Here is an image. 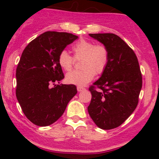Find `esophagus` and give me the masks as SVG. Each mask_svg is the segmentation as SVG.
Wrapping results in <instances>:
<instances>
[{
	"label": "esophagus",
	"mask_w": 159,
	"mask_h": 159,
	"mask_svg": "<svg viewBox=\"0 0 159 159\" xmlns=\"http://www.w3.org/2000/svg\"><path fill=\"white\" fill-rule=\"evenodd\" d=\"M77 90H78V91H84V90H85V89L83 87H81V86H78V87H77Z\"/></svg>",
	"instance_id": "esophagus-1"
}]
</instances>
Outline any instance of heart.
Segmentation results:
<instances>
[{
	"instance_id": "heart-1",
	"label": "heart",
	"mask_w": 159,
	"mask_h": 159,
	"mask_svg": "<svg viewBox=\"0 0 159 159\" xmlns=\"http://www.w3.org/2000/svg\"><path fill=\"white\" fill-rule=\"evenodd\" d=\"M71 50L74 58H81L80 66L82 69L67 74L65 80L68 84L84 85L94 78L95 74L100 75L106 69L109 61V52L103 44H94L93 41L82 39L74 44ZM74 58L66 51H62L57 59L59 66L66 71L71 70Z\"/></svg>"
}]
</instances>
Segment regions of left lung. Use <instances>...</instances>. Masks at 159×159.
<instances>
[{
  "label": "left lung",
  "instance_id": "8db88e82",
  "mask_svg": "<svg viewBox=\"0 0 159 159\" xmlns=\"http://www.w3.org/2000/svg\"><path fill=\"white\" fill-rule=\"evenodd\" d=\"M89 35L108 48L109 61L101 78L89 88L91 100L88 111L98 127L113 129L121 125L137 107L142 87V72L134 51L118 35Z\"/></svg>",
  "mask_w": 159,
  "mask_h": 159
}]
</instances>
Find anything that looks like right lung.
Listing matches in <instances>:
<instances>
[{
  "label": "right lung",
  "instance_id": "add662e5",
  "mask_svg": "<svg viewBox=\"0 0 159 159\" xmlns=\"http://www.w3.org/2000/svg\"><path fill=\"white\" fill-rule=\"evenodd\" d=\"M78 38L66 32H44L22 53L16 70V97L25 116L36 125L55 122L77 94L75 84L55 83L65 78L57 61L59 54Z\"/></svg>",
  "mask_w": 159,
  "mask_h": 159
}]
</instances>
